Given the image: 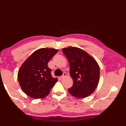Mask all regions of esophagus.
<instances>
[{
	"instance_id": "34e87169",
	"label": "esophagus",
	"mask_w": 126,
	"mask_h": 126,
	"mask_svg": "<svg viewBox=\"0 0 126 126\" xmlns=\"http://www.w3.org/2000/svg\"><path fill=\"white\" fill-rule=\"evenodd\" d=\"M66 76V74L65 73H63V75H62V76H61V79H62V78H63V77H64L65 76Z\"/></svg>"
}]
</instances>
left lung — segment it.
Segmentation results:
<instances>
[{
    "label": "left lung",
    "instance_id": "1",
    "mask_svg": "<svg viewBox=\"0 0 126 126\" xmlns=\"http://www.w3.org/2000/svg\"><path fill=\"white\" fill-rule=\"evenodd\" d=\"M62 51L70 65L73 85L68 92L74 97L84 98L90 95L97 87L100 79V68L97 62L81 49L63 48Z\"/></svg>",
    "mask_w": 126,
    "mask_h": 126
}]
</instances>
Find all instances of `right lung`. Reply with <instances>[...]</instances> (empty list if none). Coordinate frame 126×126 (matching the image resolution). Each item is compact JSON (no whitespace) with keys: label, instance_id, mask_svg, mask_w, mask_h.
<instances>
[{"label":"right lung","instance_id":"right-lung-1","mask_svg":"<svg viewBox=\"0 0 126 126\" xmlns=\"http://www.w3.org/2000/svg\"><path fill=\"white\" fill-rule=\"evenodd\" d=\"M58 50L42 48L35 51L21 66L18 79L23 92L30 97L38 99L46 97L58 81L51 76L47 64Z\"/></svg>","mask_w":126,"mask_h":126}]
</instances>
